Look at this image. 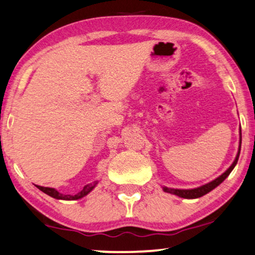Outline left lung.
Returning a JSON list of instances; mask_svg holds the SVG:
<instances>
[{
    "mask_svg": "<svg viewBox=\"0 0 255 255\" xmlns=\"http://www.w3.org/2000/svg\"><path fill=\"white\" fill-rule=\"evenodd\" d=\"M240 150H241V130H240V144H239L238 155H237V157H235L234 162L232 163V165L229 166L227 170H226L221 176H219L218 178H215L214 181L209 182V183L201 185V187H199V188H194V189H174V188L163 187V190H164L165 193H170V194L177 195V196L183 197V199H199V197L203 196V195H206V194H208L209 191H212L213 189H215V188L218 187L219 184H221L222 182H224L226 178L228 177V175L231 174L232 170H233L234 166L237 165L239 156H240Z\"/></svg>",
    "mask_w": 255,
    "mask_h": 255,
    "instance_id": "left-lung-1",
    "label": "left lung"
}]
</instances>
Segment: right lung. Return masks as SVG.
Returning a JSON list of instances; mask_svg holds the SVG:
<instances>
[{"mask_svg":"<svg viewBox=\"0 0 255 255\" xmlns=\"http://www.w3.org/2000/svg\"><path fill=\"white\" fill-rule=\"evenodd\" d=\"M97 183H98V182H94L93 184L91 183V184L85 185V187L83 188V190L79 191V193H78L77 195H64V194L59 193V191L56 190V189H54V188L41 187V185H36V187L39 188V189H40L41 191H43V193H45V194L49 195V196H51V197H54V199H56V200L72 201V200H79V199H81V197L86 196V195L89 194L90 191H92V190H93V188L96 187Z\"/></svg>","mask_w":255,"mask_h":255,"instance_id":"right-lung-1","label":"right lung"}]
</instances>
